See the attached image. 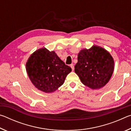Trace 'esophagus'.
<instances>
[{
  "label": "esophagus",
  "mask_w": 131,
  "mask_h": 131,
  "mask_svg": "<svg viewBox=\"0 0 131 131\" xmlns=\"http://www.w3.org/2000/svg\"><path fill=\"white\" fill-rule=\"evenodd\" d=\"M70 67H71V68H72V70L73 71V70H74V67L73 64H71V65H70Z\"/></svg>",
  "instance_id": "obj_1"
}]
</instances>
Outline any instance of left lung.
Wrapping results in <instances>:
<instances>
[{
	"instance_id": "obj_1",
	"label": "left lung",
	"mask_w": 131,
	"mask_h": 131,
	"mask_svg": "<svg viewBox=\"0 0 131 131\" xmlns=\"http://www.w3.org/2000/svg\"><path fill=\"white\" fill-rule=\"evenodd\" d=\"M77 59L74 72L84 85L95 90L108 83L113 73L114 62L107 51L93 46L90 49L81 50Z\"/></svg>"
}]
</instances>
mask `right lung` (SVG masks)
Wrapping results in <instances>:
<instances>
[{
	"label": "right lung",
	"instance_id": "right-lung-1",
	"mask_svg": "<svg viewBox=\"0 0 131 131\" xmlns=\"http://www.w3.org/2000/svg\"><path fill=\"white\" fill-rule=\"evenodd\" d=\"M26 70L35 87L44 92L51 93L62 85L72 69L66 65L54 51L42 48L29 58Z\"/></svg>",
	"mask_w": 131,
	"mask_h": 131
}]
</instances>
